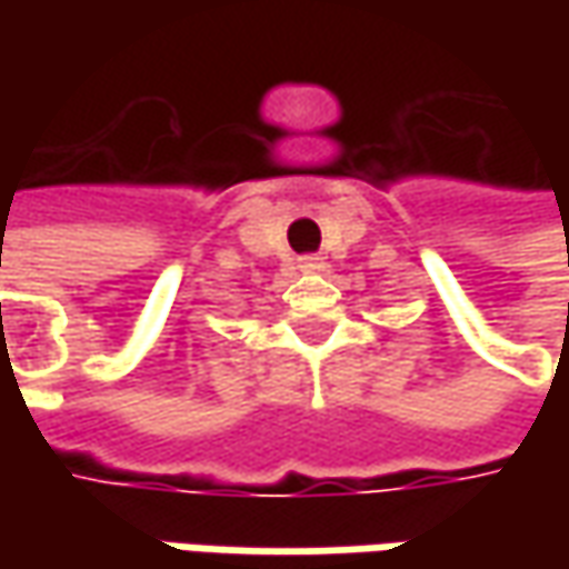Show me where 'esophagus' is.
I'll return each mask as SVG.
<instances>
[{"label":"esophagus","instance_id":"1","mask_svg":"<svg viewBox=\"0 0 569 569\" xmlns=\"http://www.w3.org/2000/svg\"><path fill=\"white\" fill-rule=\"evenodd\" d=\"M297 269H300V272H319V269H322V259H319V256H300V259H297Z\"/></svg>","mask_w":569,"mask_h":569}]
</instances>
